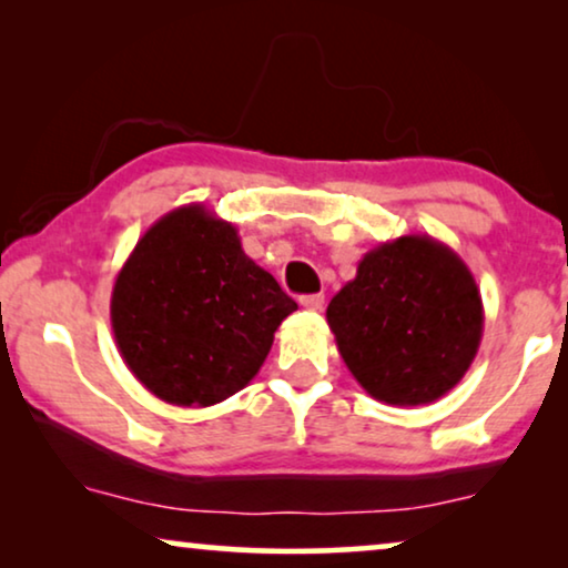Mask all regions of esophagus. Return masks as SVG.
Returning <instances> with one entry per match:
<instances>
[{
    "mask_svg": "<svg viewBox=\"0 0 568 568\" xmlns=\"http://www.w3.org/2000/svg\"><path fill=\"white\" fill-rule=\"evenodd\" d=\"M300 305L305 310H313V313H317V310H323L325 297H323V294H307V297L300 300Z\"/></svg>",
    "mask_w": 568,
    "mask_h": 568,
    "instance_id": "obj_1",
    "label": "esophagus"
}]
</instances>
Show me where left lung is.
Returning <instances> with one entry per match:
<instances>
[{"label": "left lung", "instance_id": "1", "mask_svg": "<svg viewBox=\"0 0 568 568\" xmlns=\"http://www.w3.org/2000/svg\"><path fill=\"white\" fill-rule=\"evenodd\" d=\"M325 317L348 372L387 406H424L447 395L484 336L476 278L432 235H403L364 253Z\"/></svg>", "mask_w": 568, "mask_h": 568}]
</instances>
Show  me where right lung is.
<instances>
[{
  "mask_svg": "<svg viewBox=\"0 0 568 568\" xmlns=\"http://www.w3.org/2000/svg\"><path fill=\"white\" fill-rule=\"evenodd\" d=\"M294 310L276 278L247 258L235 224L204 204L160 216L111 292L121 359L152 395L183 408L243 390Z\"/></svg>",
  "mask_w": 568,
  "mask_h": 568,
  "instance_id": "right-lung-1",
  "label": "right lung"
}]
</instances>
